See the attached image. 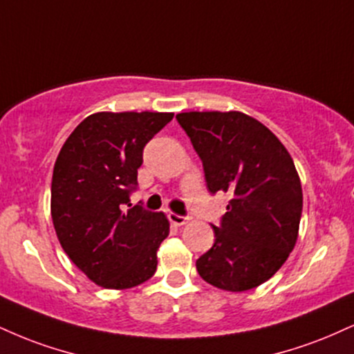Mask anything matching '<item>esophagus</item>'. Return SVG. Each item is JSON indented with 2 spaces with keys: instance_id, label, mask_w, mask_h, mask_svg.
<instances>
[{
  "instance_id": "esophagus-1",
  "label": "esophagus",
  "mask_w": 354,
  "mask_h": 354,
  "mask_svg": "<svg viewBox=\"0 0 354 354\" xmlns=\"http://www.w3.org/2000/svg\"><path fill=\"white\" fill-rule=\"evenodd\" d=\"M168 218H169V221H171V224H174V225H185V224H188V221H189V218L178 216V214H174V212H169Z\"/></svg>"
}]
</instances>
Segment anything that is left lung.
Masks as SVG:
<instances>
[{
	"instance_id": "left-lung-1",
	"label": "left lung",
	"mask_w": 354,
	"mask_h": 354,
	"mask_svg": "<svg viewBox=\"0 0 354 354\" xmlns=\"http://www.w3.org/2000/svg\"><path fill=\"white\" fill-rule=\"evenodd\" d=\"M176 120L203 161L209 193L231 201L214 245L196 261L203 280L245 292L270 279L295 247L304 194L290 153L242 112H185Z\"/></svg>"
}]
</instances>
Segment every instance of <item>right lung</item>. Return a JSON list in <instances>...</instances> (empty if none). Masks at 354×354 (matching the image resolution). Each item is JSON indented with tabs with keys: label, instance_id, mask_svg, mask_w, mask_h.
<instances>
[{
	"label": "right lung",
	"instance_id": "add662e5",
	"mask_svg": "<svg viewBox=\"0 0 354 354\" xmlns=\"http://www.w3.org/2000/svg\"><path fill=\"white\" fill-rule=\"evenodd\" d=\"M174 113L97 112L59 151L50 216L64 252L93 283L123 290L147 282L169 234L165 212L130 207L143 148Z\"/></svg>",
	"mask_w": 354,
	"mask_h": 354
}]
</instances>
